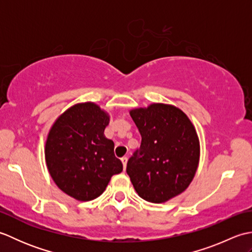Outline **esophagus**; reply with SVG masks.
I'll use <instances>...</instances> for the list:
<instances>
[{
    "label": "esophagus",
    "mask_w": 252,
    "mask_h": 252,
    "mask_svg": "<svg viewBox=\"0 0 252 252\" xmlns=\"http://www.w3.org/2000/svg\"><path fill=\"white\" fill-rule=\"evenodd\" d=\"M121 161H122V164H123V170H126V162H127V157H122L121 158Z\"/></svg>",
    "instance_id": "esophagus-1"
}]
</instances>
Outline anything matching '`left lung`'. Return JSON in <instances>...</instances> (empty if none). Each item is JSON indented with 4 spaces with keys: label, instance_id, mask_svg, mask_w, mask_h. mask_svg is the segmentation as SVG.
Masks as SVG:
<instances>
[{
    "label": "left lung",
    "instance_id": "left-lung-1",
    "mask_svg": "<svg viewBox=\"0 0 252 252\" xmlns=\"http://www.w3.org/2000/svg\"><path fill=\"white\" fill-rule=\"evenodd\" d=\"M142 142L127 160L126 173L141 198L161 203L183 192L199 163V140L183 111L152 104L130 111Z\"/></svg>",
    "mask_w": 252,
    "mask_h": 252
}]
</instances>
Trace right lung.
I'll return each instance as SVG.
<instances>
[{"instance_id": "1", "label": "right lung", "mask_w": 252, "mask_h": 252, "mask_svg": "<svg viewBox=\"0 0 252 252\" xmlns=\"http://www.w3.org/2000/svg\"><path fill=\"white\" fill-rule=\"evenodd\" d=\"M109 116L94 103L77 104L58 117L45 144V160L55 184L80 201L103 194L122 163L104 135Z\"/></svg>"}]
</instances>
